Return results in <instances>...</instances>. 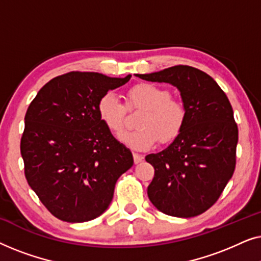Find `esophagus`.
<instances>
[{
  "mask_svg": "<svg viewBox=\"0 0 261 261\" xmlns=\"http://www.w3.org/2000/svg\"><path fill=\"white\" fill-rule=\"evenodd\" d=\"M133 158H134V163L139 164L140 162H142V159H144V155L139 154V153H133Z\"/></svg>",
  "mask_w": 261,
  "mask_h": 261,
  "instance_id": "esophagus-1",
  "label": "esophagus"
}]
</instances>
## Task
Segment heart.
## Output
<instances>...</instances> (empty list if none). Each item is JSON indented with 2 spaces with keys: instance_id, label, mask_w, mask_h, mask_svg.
Masks as SVG:
<instances>
[{
  "instance_id": "heart-1",
  "label": "heart",
  "mask_w": 261,
  "mask_h": 261,
  "mask_svg": "<svg viewBox=\"0 0 261 261\" xmlns=\"http://www.w3.org/2000/svg\"><path fill=\"white\" fill-rule=\"evenodd\" d=\"M127 109H142L137 119L138 129L121 135L120 140L135 151H147L158 140L170 142L176 139L187 121V108L180 99L171 96L165 88L140 83L124 94ZM126 108L113 92H106L97 102V114L113 134L124 129Z\"/></svg>"
}]
</instances>
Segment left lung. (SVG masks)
Masks as SVG:
<instances>
[{
  "mask_svg": "<svg viewBox=\"0 0 261 261\" xmlns=\"http://www.w3.org/2000/svg\"><path fill=\"white\" fill-rule=\"evenodd\" d=\"M137 76L177 87L187 108L172 144L146 155L154 167L149 201L166 215L197 216L215 204L235 170L239 130L229 99L209 74L192 66Z\"/></svg>",
  "mask_w": 261,
  "mask_h": 261,
  "instance_id": "1",
  "label": "left lung"
}]
</instances>
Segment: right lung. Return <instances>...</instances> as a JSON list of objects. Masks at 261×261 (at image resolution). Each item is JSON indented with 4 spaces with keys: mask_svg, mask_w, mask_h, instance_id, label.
Masks as SVG:
<instances>
[{
    "mask_svg": "<svg viewBox=\"0 0 261 261\" xmlns=\"http://www.w3.org/2000/svg\"><path fill=\"white\" fill-rule=\"evenodd\" d=\"M124 78L72 71L46 83L28 107L21 138L24 176L42 204L65 222L103 214L133 155L99 119L102 95Z\"/></svg>",
    "mask_w": 261,
    "mask_h": 261,
    "instance_id": "add662e5",
    "label": "right lung"
}]
</instances>
